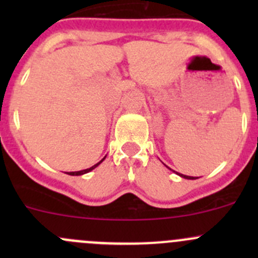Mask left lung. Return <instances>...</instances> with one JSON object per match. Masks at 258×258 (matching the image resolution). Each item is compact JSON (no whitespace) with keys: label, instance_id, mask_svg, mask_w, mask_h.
Segmentation results:
<instances>
[{"label":"left lung","instance_id":"1","mask_svg":"<svg viewBox=\"0 0 258 258\" xmlns=\"http://www.w3.org/2000/svg\"><path fill=\"white\" fill-rule=\"evenodd\" d=\"M179 176H181V177H183V178H187V179H195L194 177H191V176H186V175H181V173H178Z\"/></svg>","mask_w":258,"mask_h":258}]
</instances>
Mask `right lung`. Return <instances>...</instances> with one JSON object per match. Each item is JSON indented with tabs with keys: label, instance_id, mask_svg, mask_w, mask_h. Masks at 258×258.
<instances>
[{
	"label": "right lung",
	"instance_id": "right-lung-1",
	"mask_svg": "<svg viewBox=\"0 0 258 258\" xmlns=\"http://www.w3.org/2000/svg\"><path fill=\"white\" fill-rule=\"evenodd\" d=\"M103 160H105V158H102V160H101L100 162H98V163H96V165H95V166H92V167H90V168H86V170H82V171H76V172H70L69 175H71V176H80V175H83V173H87V172H90V171H92L93 168H95V167H97V166L100 165V163L102 162Z\"/></svg>",
	"mask_w": 258,
	"mask_h": 258
}]
</instances>
